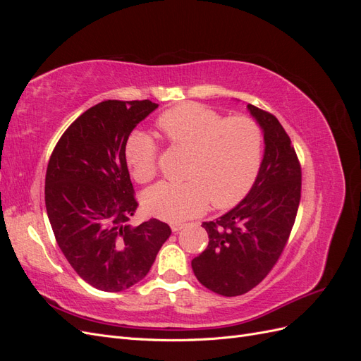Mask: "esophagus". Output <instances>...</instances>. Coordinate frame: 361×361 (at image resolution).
I'll return each mask as SVG.
<instances>
[{
	"label": "esophagus",
	"mask_w": 361,
	"mask_h": 361,
	"mask_svg": "<svg viewBox=\"0 0 361 361\" xmlns=\"http://www.w3.org/2000/svg\"><path fill=\"white\" fill-rule=\"evenodd\" d=\"M187 226L185 223H182V221H173V223H170V227H171V231L173 232H179V231H182V228Z\"/></svg>",
	"instance_id": "34e87169"
}]
</instances>
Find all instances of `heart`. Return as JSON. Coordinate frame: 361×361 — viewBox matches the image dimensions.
<instances>
[{"label": "heart", "mask_w": 361, "mask_h": 361, "mask_svg": "<svg viewBox=\"0 0 361 361\" xmlns=\"http://www.w3.org/2000/svg\"><path fill=\"white\" fill-rule=\"evenodd\" d=\"M157 126L171 147L188 150L182 182H161L143 197L145 207L162 220L179 221L211 204L226 209L253 188L262 166L264 134L253 118L224 117L202 104L187 102L164 111ZM159 147L134 130L126 138L125 159L133 178L149 183L158 171Z\"/></svg>", "instance_id": "obj_1"}]
</instances>
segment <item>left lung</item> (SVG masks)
<instances>
[{"label": "left lung", "instance_id": "left-lung-1", "mask_svg": "<svg viewBox=\"0 0 361 361\" xmlns=\"http://www.w3.org/2000/svg\"><path fill=\"white\" fill-rule=\"evenodd\" d=\"M264 129L265 154L245 199L214 221L203 223L209 244L191 267L204 288L238 297L274 268L285 250L301 199V166L277 117L248 104Z\"/></svg>", "mask_w": 361, "mask_h": 361}]
</instances>
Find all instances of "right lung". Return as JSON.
Returning a JSON list of instances; mask_svg holds the SVG:
<instances>
[{
	"instance_id": "obj_1",
	"label": "right lung",
	"mask_w": 361,
	"mask_h": 361,
	"mask_svg": "<svg viewBox=\"0 0 361 361\" xmlns=\"http://www.w3.org/2000/svg\"><path fill=\"white\" fill-rule=\"evenodd\" d=\"M155 108L147 99L89 108L64 130L48 162L45 204L56 241L76 274L105 292L143 280L171 235L157 218L129 224L138 202L125 143Z\"/></svg>"
}]
</instances>
